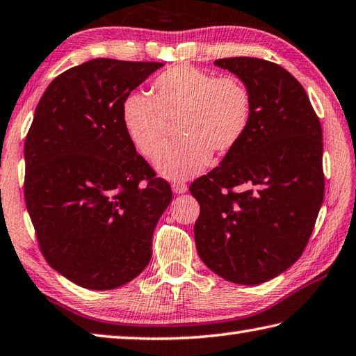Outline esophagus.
Masks as SVG:
<instances>
[{
  "instance_id": "34e87169",
  "label": "esophagus",
  "mask_w": 356,
  "mask_h": 356,
  "mask_svg": "<svg viewBox=\"0 0 356 356\" xmlns=\"http://www.w3.org/2000/svg\"><path fill=\"white\" fill-rule=\"evenodd\" d=\"M172 191H173V193H177V195H179V193H186L187 192V184H184V183H173L172 184Z\"/></svg>"
}]
</instances>
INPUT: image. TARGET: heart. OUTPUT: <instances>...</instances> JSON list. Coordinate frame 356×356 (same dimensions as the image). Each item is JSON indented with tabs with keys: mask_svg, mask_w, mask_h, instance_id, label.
<instances>
[{
	"mask_svg": "<svg viewBox=\"0 0 356 356\" xmlns=\"http://www.w3.org/2000/svg\"><path fill=\"white\" fill-rule=\"evenodd\" d=\"M250 90L240 79L216 77L191 65H175L153 80L152 96L127 95L120 119L130 143L145 158H156L177 124L179 140L161 153V177L179 181L198 175L212 153L223 156L246 135L251 124Z\"/></svg>",
	"mask_w": 356,
	"mask_h": 356,
	"instance_id": "heart-1",
	"label": "heart"
}]
</instances>
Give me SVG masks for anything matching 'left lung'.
<instances>
[{
	"mask_svg": "<svg viewBox=\"0 0 356 356\" xmlns=\"http://www.w3.org/2000/svg\"><path fill=\"white\" fill-rule=\"evenodd\" d=\"M246 85L252 102L243 139L191 184L204 265L227 282L259 285L305 250L324 200L323 129L305 90L282 66L254 57L213 62Z\"/></svg>",
	"mask_w": 356,
	"mask_h": 356,
	"instance_id": "left-lung-1",
	"label": "left lung"
}]
</instances>
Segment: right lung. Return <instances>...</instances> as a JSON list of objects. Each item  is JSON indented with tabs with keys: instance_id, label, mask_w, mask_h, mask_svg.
<instances>
[{
	"instance_id": "1",
	"label": "right lung",
	"mask_w": 356,
	"mask_h": 356,
	"mask_svg": "<svg viewBox=\"0 0 356 356\" xmlns=\"http://www.w3.org/2000/svg\"><path fill=\"white\" fill-rule=\"evenodd\" d=\"M158 62L95 58L60 74L24 143V198L46 261L88 290H113L152 259L167 181L138 155L120 119L127 95Z\"/></svg>"
}]
</instances>
